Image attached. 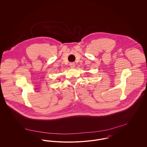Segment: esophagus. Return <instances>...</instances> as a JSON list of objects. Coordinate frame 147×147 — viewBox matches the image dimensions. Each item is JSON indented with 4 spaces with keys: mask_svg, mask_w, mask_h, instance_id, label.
Instances as JSON below:
<instances>
[{
    "mask_svg": "<svg viewBox=\"0 0 147 147\" xmlns=\"http://www.w3.org/2000/svg\"><path fill=\"white\" fill-rule=\"evenodd\" d=\"M69 65H70V68H74V67H75V66H76V64H75V63H70Z\"/></svg>",
    "mask_w": 147,
    "mask_h": 147,
    "instance_id": "obj_1",
    "label": "esophagus"
}]
</instances>
